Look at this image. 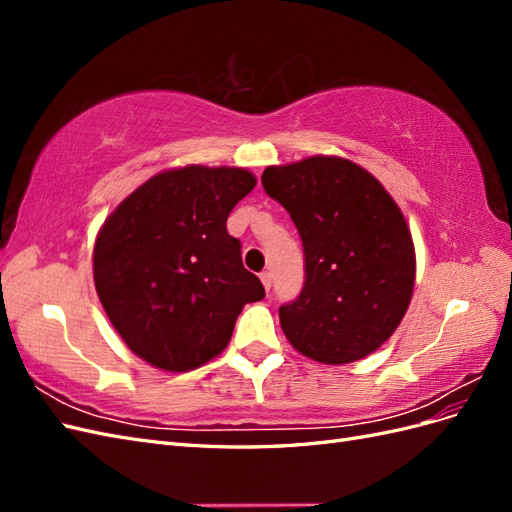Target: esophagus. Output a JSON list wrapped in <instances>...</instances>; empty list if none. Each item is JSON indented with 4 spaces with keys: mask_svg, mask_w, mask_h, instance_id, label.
Instances as JSON below:
<instances>
[{
    "mask_svg": "<svg viewBox=\"0 0 512 512\" xmlns=\"http://www.w3.org/2000/svg\"><path fill=\"white\" fill-rule=\"evenodd\" d=\"M260 282L265 286V290H271V273L269 271H262L260 273Z\"/></svg>",
    "mask_w": 512,
    "mask_h": 512,
    "instance_id": "esophagus-1",
    "label": "esophagus"
}]
</instances>
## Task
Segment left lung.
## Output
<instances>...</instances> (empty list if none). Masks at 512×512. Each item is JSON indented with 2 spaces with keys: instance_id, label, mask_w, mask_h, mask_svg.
Segmentation results:
<instances>
[{
  "instance_id": "1",
  "label": "left lung",
  "mask_w": 512,
  "mask_h": 512,
  "mask_svg": "<svg viewBox=\"0 0 512 512\" xmlns=\"http://www.w3.org/2000/svg\"><path fill=\"white\" fill-rule=\"evenodd\" d=\"M262 188L303 241V290L280 307L292 348L327 365L376 352L406 316L416 277L412 235L393 196L339 156L267 166Z\"/></svg>"
}]
</instances>
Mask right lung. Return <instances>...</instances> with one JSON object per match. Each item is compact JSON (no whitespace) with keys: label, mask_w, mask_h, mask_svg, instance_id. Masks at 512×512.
Segmentation results:
<instances>
[{"label":"right lung","mask_w":512,"mask_h":512,"mask_svg":"<svg viewBox=\"0 0 512 512\" xmlns=\"http://www.w3.org/2000/svg\"><path fill=\"white\" fill-rule=\"evenodd\" d=\"M256 177L190 164L153 175L117 205L94 245V282L126 346L162 371H190L230 342L245 303L265 297L226 220Z\"/></svg>","instance_id":"1"}]
</instances>
